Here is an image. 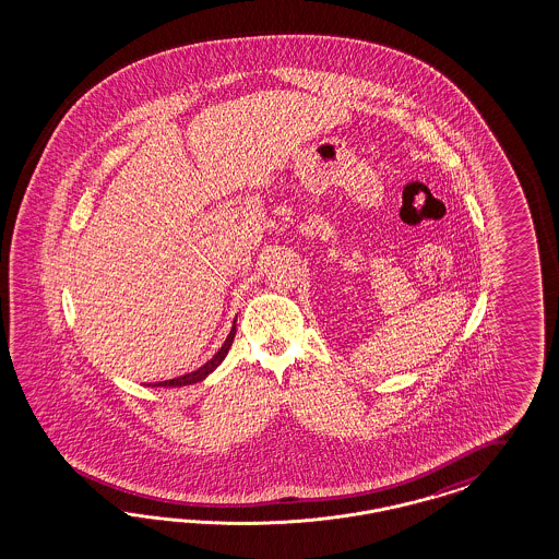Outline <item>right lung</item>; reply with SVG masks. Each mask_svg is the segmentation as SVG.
Wrapping results in <instances>:
<instances>
[{
  "mask_svg": "<svg viewBox=\"0 0 559 559\" xmlns=\"http://www.w3.org/2000/svg\"><path fill=\"white\" fill-rule=\"evenodd\" d=\"M236 338V322H234V328H231V332H229V336L227 340L223 342V346L219 348V353L213 356L211 360H206L201 369H197V371L188 372V374H182V377H176V379H169V381H159V383H153L152 388H180V385H190V383H199V381H203L204 377L209 374L211 371H215L217 367L221 365V360L227 356L229 353V348H231V342Z\"/></svg>",
  "mask_w": 559,
  "mask_h": 559,
  "instance_id": "obj_1",
  "label": "right lung"
}]
</instances>
